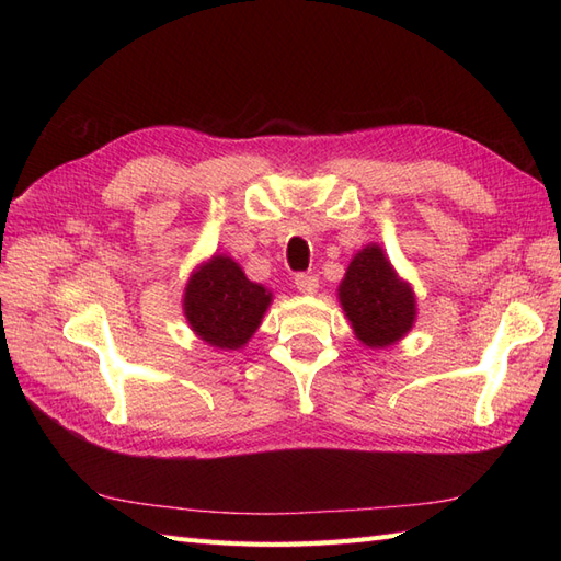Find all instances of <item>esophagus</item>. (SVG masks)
I'll return each instance as SVG.
<instances>
[{
    "mask_svg": "<svg viewBox=\"0 0 561 561\" xmlns=\"http://www.w3.org/2000/svg\"><path fill=\"white\" fill-rule=\"evenodd\" d=\"M295 285H297V290L301 295H316L318 293V278L313 274H299L295 278Z\"/></svg>",
    "mask_w": 561,
    "mask_h": 561,
    "instance_id": "esophagus-1",
    "label": "esophagus"
}]
</instances>
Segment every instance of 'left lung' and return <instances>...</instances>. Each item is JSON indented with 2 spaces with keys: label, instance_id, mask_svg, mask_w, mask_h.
I'll use <instances>...</instances> for the list:
<instances>
[{
  "label": "left lung",
  "instance_id": "8db88e82",
  "mask_svg": "<svg viewBox=\"0 0 561 561\" xmlns=\"http://www.w3.org/2000/svg\"><path fill=\"white\" fill-rule=\"evenodd\" d=\"M336 297L355 339L367 348L398 344L416 322L414 287L398 274L379 243H367L353 254Z\"/></svg>",
  "mask_w": 561,
  "mask_h": 561
}]
</instances>
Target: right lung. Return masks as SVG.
Here are the masks:
<instances>
[{"mask_svg":"<svg viewBox=\"0 0 561 561\" xmlns=\"http://www.w3.org/2000/svg\"><path fill=\"white\" fill-rule=\"evenodd\" d=\"M274 293L252 283L229 254L201 262L184 285L182 313L192 332L217 351H241L262 325Z\"/></svg>","mask_w":561,"mask_h":561,"instance_id":"1","label":"right lung"}]
</instances>
